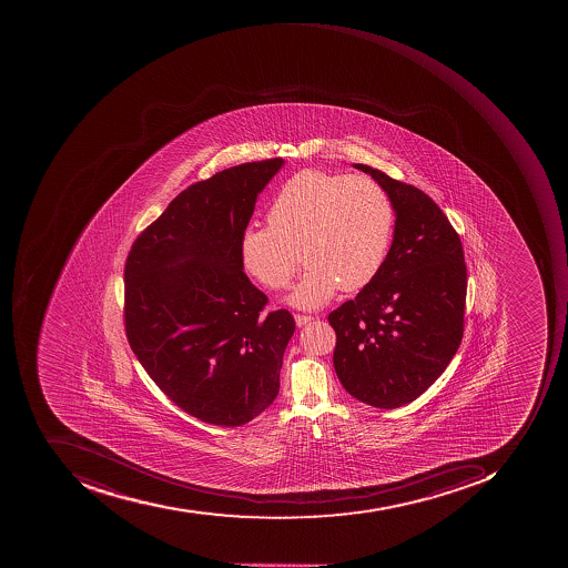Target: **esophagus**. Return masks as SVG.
Wrapping results in <instances>:
<instances>
[{
    "label": "esophagus",
    "instance_id": "obj_1",
    "mask_svg": "<svg viewBox=\"0 0 568 568\" xmlns=\"http://www.w3.org/2000/svg\"><path fill=\"white\" fill-rule=\"evenodd\" d=\"M311 321H314L312 315L295 314V323H297L298 327L305 326V324L311 323Z\"/></svg>",
    "mask_w": 568,
    "mask_h": 568
}]
</instances>
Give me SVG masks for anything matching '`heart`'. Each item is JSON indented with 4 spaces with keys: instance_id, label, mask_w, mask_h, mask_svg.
<instances>
[{
    "instance_id": "1",
    "label": "heart",
    "mask_w": 568,
    "mask_h": 568,
    "mask_svg": "<svg viewBox=\"0 0 568 568\" xmlns=\"http://www.w3.org/2000/svg\"><path fill=\"white\" fill-rule=\"evenodd\" d=\"M267 223L242 235L245 270L266 288L283 290L304 251L308 267L290 302L317 308L339 286L356 292L374 282L393 244L396 210L374 179L305 169L280 187Z\"/></svg>"
}]
</instances>
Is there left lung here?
<instances>
[{"instance_id":"obj_1","label":"left lung","mask_w":568,"mask_h":568,"mask_svg":"<svg viewBox=\"0 0 568 568\" xmlns=\"http://www.w3.org/2000/svg\"><path fill=\"white\" fill-rule=\"evenodd\" d=\"M389 193L394 241L383 270L353 301L327 315L343 387L375 408L394 409L440 377L464 333L467 270L459 234L428 194L355 163Z\"/></svg>"}]
</instances>
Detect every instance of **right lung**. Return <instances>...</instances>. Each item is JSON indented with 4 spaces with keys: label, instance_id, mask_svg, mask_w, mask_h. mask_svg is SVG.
I'll list each match as a JSON object with an SVG mask.
<instances>
[{
    "label": "right lung",
    "instance_id": "add662e5",
    "mask_svg": "<svg viewBox=\"0 0 568 568\" xmlns=\"http://www.w3.org/2000/svg\"><path fill=\"white\" fill-rule=\"evenodd\" d=\"M283 159L216 172L171 201L131 245L124 331L146 374L175 406L210 425L241 427L275 400L295 331L286 308L264 314L241 241L257 194Z\"/></svg>",
    "mask_w": 568,
    "mask_h": 568
}]
</instances>
